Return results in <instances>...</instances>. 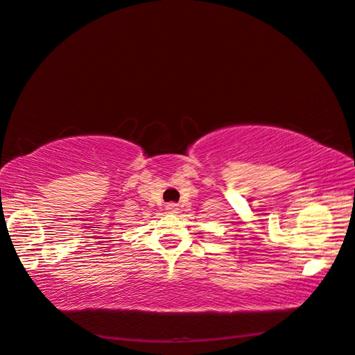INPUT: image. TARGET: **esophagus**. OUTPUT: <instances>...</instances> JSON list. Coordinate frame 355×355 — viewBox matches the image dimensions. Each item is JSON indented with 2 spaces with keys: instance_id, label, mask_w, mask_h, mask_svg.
I'll return each instance as SVG.
<instances>
[{
  "instance_id": "esophagus-1",
  "label": "esophagus",
  "mask_w": 355,
  "mask_h": 355,
  "mask_svg": "<svg viewBox=\"0 0 355 355\" xmlns=\"http://www.w3.org/2000/svg\"><path fill=\"white\" fill-rule=\"evenodd\" d=\"M167 211L170 212V214H175V212H178V205L176 203H168Z\"/></svg>"
}]
</instances>
